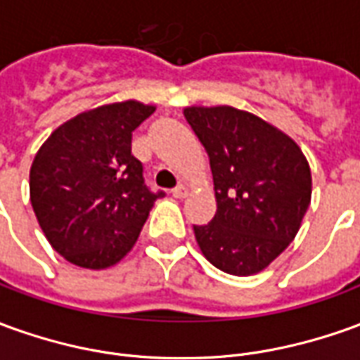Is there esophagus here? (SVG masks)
Segmentation results:
<instances>
[{"instance_id": "34e87169", "label": "esophagus", "mask_w": 360, "mask_h": 360, "mask_svg": "<svg viewBox=\"0 0 360 360\" xmlns=\"http://www.w3.org/2000/svg\"><path fill=\"white\" fill-rule=\"evenodd\" d=\"M172 195H174V198H186V195H188V188H186L184 184L176 186L174 190H172Z\"/></svg>"}]
</instances>
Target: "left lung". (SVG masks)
<instances>
[{
    "mask_svg": "<svg viewBox=\"0 0 360 360\" xmlns=\"http://www.w3.org/2000/svg\"><path fill=\"white\" fill-rule=\"evenodd\" d=\"M207 150L217 212L194 225L195 241L215 269L249 276L266 269L296 237L309 207L311 174L300 147L249 111L186 108Z\"/></svg>",
    "mask_w": 360,
    "mask_h": 360,
    "instance_id": "1",
    "label": "left lung"
}]
</instances>
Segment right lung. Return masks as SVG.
Listing matches in <instances>:
<instances>
[{
  "label": "right lung",
  "instance_id": "right-lung-1",
  "mask_svg": "<svg viewBox=\"0 0 360 360\" xmlns=\"http://www.w3.org/2000/svg\"><path fill=\"white\" fill-rule=\"evenodd\" d=\"M155 113L109 103L56 129L31 166V204L52 249L82 269H108L137 241L156 198L131 155L133 131Z\"/></svg>",
  "mask_w": 360,
  "mask_h": 360
}]
</instances>
